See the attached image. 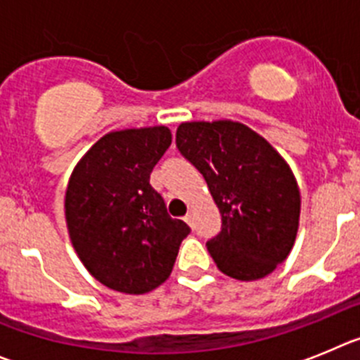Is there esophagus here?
Masks as SVG:
<instances>
[{
    "label": "esophagus",
    "instance_id": "1",
    "mask_svg": "<svg viewBox=\"0 0 360 360\" xmlns=\"http://www.w3.org/2000/svg\"><path fill=\"white\" fill-rule=\"evenodd\" d=\"M184 220H186V224L193 226V213H192V212H188L186 215H184Z\"/></svg>",
    "mask_w": 360,
    "mask_h": 360
}]
</instances>
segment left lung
Listing matches in <instances>:
<instances>
[{"label":"left lung","instance_id":"8db88e82","mask_svg":"<svg viewBox=\"0 0 360 360\" xmlns=\"http://www.w3.org/2000/svg\"><path fill=\"white\" fill-rule=\"evenodd\" d=\"M179 152L204 176L222 215V229L206 242L217 267L252 281L289 257L300 226L296 177L276 148L231 120L184 122Z\"/></svg>","mask_w":360,"mask_h":360}]
</instances>
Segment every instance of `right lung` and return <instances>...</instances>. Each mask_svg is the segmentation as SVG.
<instances>
[{
  "mask_svg": "<svg viewBox=\"0 0 360 360\" xmlns=\"http://www.w3.org/2000/svg\"><path fill=\"white\" fill-rule=\"evenodd\" d=\"M170 143L165 125L108 132L71 172L64 199L70 240L89 274L118 292L145 294L165 283L190 233L150 186Z\"/></svg>",
  "mask_w": 360,
  "mask_h": 360,
  "instance_id": "right-lung-1",
  "label": "right lung"
}]
</instances>
